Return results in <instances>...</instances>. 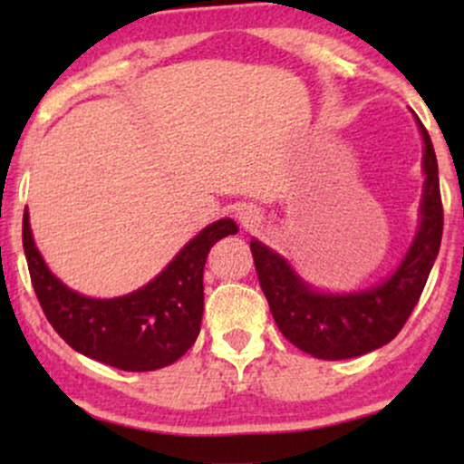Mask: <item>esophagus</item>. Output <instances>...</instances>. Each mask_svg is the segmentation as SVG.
Instances as JSON below:
<instances>
[{"instance_id":"obj_1","label":"esophagus","mask_w":464,"mask_h":464,"mask_svg":"<svg viewBox=\"0 0 464 464\" xmlns=\"http://www.w3.org/2000/svg\"><path fill=\"white\" fill-rule=\"evenodd\" d=\"M236 218L239 220V225L246 227V228H248V227H255V225H257V222H259L257 209H255V207H248V205L239 207Z\"/></svg>"}]
</instances>
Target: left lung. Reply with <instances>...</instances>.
Instances as JSON below:
<instances>
[{
  "mask_svg": "<svg viewBox=\"0 0 464 464\" xmlns=\"http://www.w3.org/2000/svg\"><path fill=\"white\" fill-rule=\"evenodd\" d=\"M423 135V200L412 246L384 284L353 295L312 290L275 250L250 239L255 270L279 332L295 347L318 360H347L391 343L419 303L443 237V202L432 140Z\"/></svg>",
  "mask_w": 464,
  "mask_h": 464,
  "instance_id": "1",
  "label": "left lung"
}]
</instances>
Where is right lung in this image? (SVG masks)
I'll use <instances>...</instances> for the list:
<instances>
[{
  "instance_id": "right-lung-1",
  "label": "right lung",
  "mask_w": 464,
  "mask_h": 464,
  "mask_svg": "<svg viewBox=\"0 0 464 464\" xmlns=\"http://www.w3.org/2000/svg\"><path fill=\"white\" fill-rule=\"evenodd\" d=\"M231 218L196 236L161 275L117 299H89L50 273L24 214V250L36 299L56 334L78 353L121 371H154L177 362L200 334L202 270L218 239L236 236Z\"/></svg>"
}]
</instances>
